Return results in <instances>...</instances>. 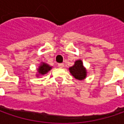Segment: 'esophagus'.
<instances>
[{"label":"esophagus","instance_id":"1","mask_svg":"<svg viewBox=\"0 0 124 124\" xmlns=\"http://www.w3.org/2000/svg\"><path fill=\"white\" fill-rule=\"evenodd\" d=\"M58 67L60 68H62L64 67V64L63 63H58Z\"/></svg>","mask_w":124,"mask_h":124}]
</instances>
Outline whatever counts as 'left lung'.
I'll return each mask as SVG.
<instances>
[{
  "label": "left lung",
  "mask_w": 124,
  "mask_h": 124,
  "mask_svg": "<svg viewBox=\"0 0 124 124\" xmlns=\"http://www.w3.org/2000/svg\"><path fill=\"white\" fill-rule=\"evenodd\" d=\"M70 72L74 78L79 80H82L86 77V70L84 68L81 60L75 61L74 65L70 68Z\"/></svg>",
  "instance_id": "obj_1"
}]
</instances>
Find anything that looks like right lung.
<instances>
[{
	"label": "right lung",
	"instance_id": "1",
	"mask_svg": "<svg viewBox=\"0 0 124 124\" xmlns=\"http://www.w3.org/2000/svg\"><path fill=\"white\" fill-rule=\"evenodd\" d=\"M52 68L50 67L47 64H45V63H43L39 66V72L41 74H46L48 71H50V69Z\"/></svg>",
	"mask_w": 124,
	"mask_h": 124
}]
</instances>
